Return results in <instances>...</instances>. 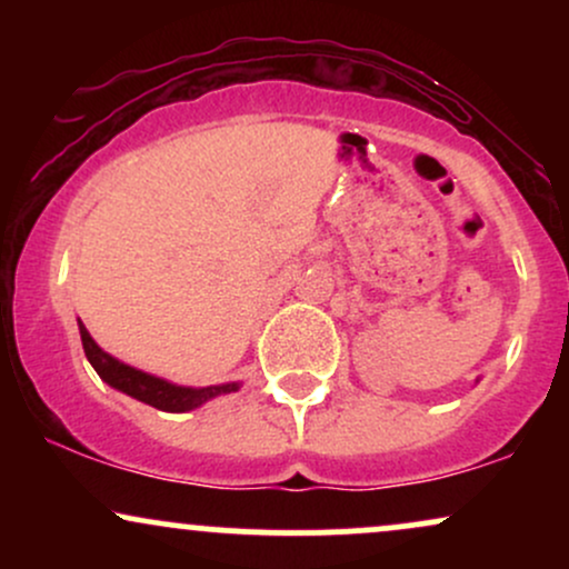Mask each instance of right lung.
I'll use <instances>...</instances> for the list:
<instances>
[{"label":"right lung","instance_id":"1","mask_svg":"<svg viewBox=\"0 0 569 569\" xmlns=\"http://www.w3.org/2000/svg\"><path fill=\"white\" fill-rule=\"evenodd\" d=\"M80 337H82V348L84 356H88L90 367L98 371L103 382H109L112 388L122 390L136 401L149 403V407L162 409V411H189L198 409L211 398L224 396V393H234L240 388L238 382H227V385H208V388H181V385H173L168 380H160V377L147 375V371L128 367V363L117 361V358L103 352L96 345V339L88 335L80 321Z\"/></svg>","mask_w":569,"mask_h":569}]
</instances>
